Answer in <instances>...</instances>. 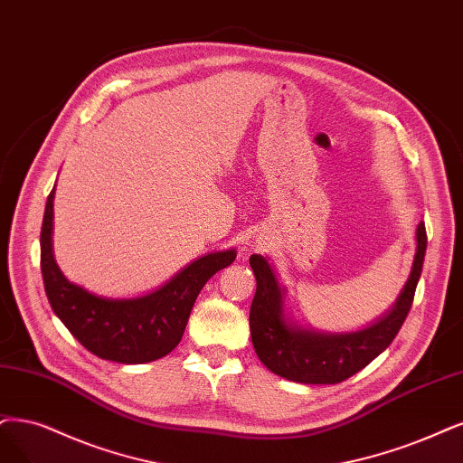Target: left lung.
<instances>
[{
  "label": "left lung",
  "mask_w": 463,
  "mask_h": 463,
  "mask_svg": "<svg viewBox=\"0 0 463 463\" xmlns=\"http://www.w3.org/2000/svg\"><path fill=\"white\" fill-rule=\"evenodd\" d=\"M427 248L423 222L416 229V255L410 277L395 305L370 326L330 334L305 328L286 315V288L269 258L253 253L250 265L258 289L250 309L251 344L260 361L272 372L298 383H339L368 366L395 339L412 307Z\"/></svg>",
  "instance_id": "obj_1"
}]
</instances>
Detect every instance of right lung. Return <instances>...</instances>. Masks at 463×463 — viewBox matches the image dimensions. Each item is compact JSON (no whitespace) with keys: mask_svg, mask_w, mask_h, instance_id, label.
I'll return each instance as SVG.
<instances>
[{"mask_svg":"<svg viewBox=\"0 0 463 463\" xmlns=\"http://www.w3.org/2000/svg\"><path fill=\"white\" fill-rule=\"evenodd\" d=\"M53 200L42 225V277L51 309L80 344L105 361L143 364L174 351L203 284L236 260V250L213 251L186 265L162 288L139 298L112 299L68 280L53 255Z\"/></svg>","mask_w":463,"mask_h":463,"instance_id":"right-lung-1","label":"right lung"}]
</instances>
